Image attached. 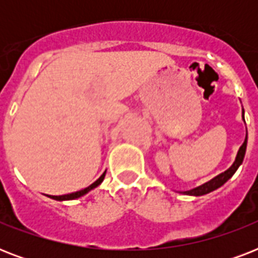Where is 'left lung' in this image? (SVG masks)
<instances>
[{
  "mask_svg": "<svg viewBox=\"0 0 258 258\" xmlns=\"http://www.w3.org/2000/svg\"><path fill=\"white\" fill-rule=\"evenodd\" d=\"M242 117H244V113H242ZM245 151H246V138H245L244 143L238 150V153H237L236 161L230 166V169H228L225 172L220 174V175H217L216 178H213L212 180H209L206 183H204L202 186H198V187L192 188V190H188V191H184V194H188V196H204V194H208V192L213 191V190H216V188L221 187L222 184L229 179V178H232V175L236 172V170L240 167V165L244 161L245 157Z\"/></svg>",
  "mask_w": 258,
  "mask_h": 258,
  "instance_id": "1",
  "label": "left lung"
}]
</instances>
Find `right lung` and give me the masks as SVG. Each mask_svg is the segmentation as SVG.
<instances>
[{
  "instance_id": "obj_1",
  "label": "right lung",
  "mask_w": 258,
  "mask_h": 258,
  "mask_svg": "<svg viewBox=\"0 0 258 258\" xmlns=\"http://www.w3.org/2000/svg\"><path fill=\"white\" fill-rule=\"evenodd\" d=\"M105 176V172H103V175L99 178V179L96 180V182H93L91 186H88V187L83 188V190H80V191H76V192H71V194H66V196H49L50 198H53V200H57V201H68V200H76V198H79V197L84 196V194H87L88 191H91L92 188H95L96 186H99V184L103 182V179H104Z\"/></svg>"
}]
</instances>
